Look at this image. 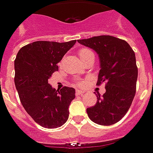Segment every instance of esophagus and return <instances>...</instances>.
I'll list each match as a JSON object with an SVG mask.
<instances>
[{"label":"esophagus","instance_id":"1","mask_svg":"<svg viewBox=\"0 0 153 153\" xmlns=\"http://www.w3.org/2000/svg\"><path fill=\"white\" fill-rule=\"evenodd\" d=\"M84 93H85V91H82V90H81V89H76V95H82Z\"/></svg>","mask_w":153,"mask_h":153}]
</instances>
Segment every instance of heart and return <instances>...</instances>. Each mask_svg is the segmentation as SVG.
<instances>
[{
	"instance_id": "1",
	"label": "heart",
	"mask_w": 153,
	"mask_h": 153,
	"mask_svg": "<svg viewBox=\"0 0 153 153\" xmlns=\"http://www.w3.org/2000/svg\"><path fill=\"white\" fill-rule=\"evenodd\" d=\"M90 54H94V53H92L91 50H89V49H88V48H82V49L79 51V57L82 60L83 59L87 58L88 56L90 55Z\"/></svg>"
}]
</instances>
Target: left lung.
<instances>
[{
  "label": "left lung",
  "instance_id": "left-lung-1",
  "mask_svg": "<svg viewBox=\"0 0 153 153\" xmlns=\"http://www.w3.org/2000/svg\"><path fill=\"white\" fill-rule=\"evenodd\" d=\"M99 56L98 85L105 82V93L97 92L95 105L87 108L94 123L108 126L120 121L127 113L135 95L138 69L135 54L128 43L111 36H100L77 41Z\"/></svg>",
  "mask_w": 153,
  "mask_h": 153
}]
</instances>
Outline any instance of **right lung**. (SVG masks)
I'll return each mask as SVG.
<instances>
[{"label":"right lung","mask_w":153,"mask_h":153,"mask_svg":"<svg viewBox=\"0 0 153 153\" xmlns=\"http://www.w3.org/2000/svg\"><path fill=\"white\" fill-rule=\"evenodd\" d=\"M76 42H34L20 48L15 59L14 82L21 104L33 120L47 128L62 126L69 117L75 89L56 90L48 79Z\"/></svg>","instance_id":"1"}]
</instances>
